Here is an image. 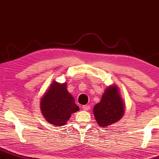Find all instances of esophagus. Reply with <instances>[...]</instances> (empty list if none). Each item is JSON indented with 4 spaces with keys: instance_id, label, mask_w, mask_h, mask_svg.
Returning <instances> with one entry per match:
<instances>
[{
    "instance_id": "obj_1",
    "label": "esophagus",
    "mask_w": 159,
    "mask_h": 159,
    "mask_svg": "<svg viewBox=\"0 0 159 159\" xmlns=\"http://www.w3.org/2000/svg\"><path fill=\"white\" fill-rule=\"evenodd\" d=\"M82 109H83L84 111H89V110L90 109V106L89 105H83V106H82Z\"/></svg>"
}]
</instances>
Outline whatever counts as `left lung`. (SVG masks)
Listing matches in <instances>:
<instances>
[{"instance_id":"1","label":"left lung","mask_w":159,"mask_h":159,"mask_svg":"<svg viewBox=\"0 0 159 159\" xmlns=\"http://www.w3.org/2000/svg\"><path fill=\"white\" fill-rule=\"evenodd\" d=\"M123 101L116 86L107 88L101 101L94 107V114L97 124L106 127L117 122L124 115Z\"/></svg>"}]
</instances>
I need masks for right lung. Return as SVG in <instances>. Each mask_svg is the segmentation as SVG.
Listing matches in <instances>:
<instances>
[{"instance_id": "right-lung-1", "label": "right lung", "mask_w": 159, "mask_h": 159, "mask_svg": "<svg viewBox=\"0 0 159 159\" xmlns=\"http://www.w3.org/2000/svg\"><path fill=\"white\" fill-rule=\"evenodd\" d=\"M41 109L51 124L61 126L67 124L71 114L79 111L74 98L67 91L66 84L54 81L41 100Z\"/></svg>"}]
</instances>
